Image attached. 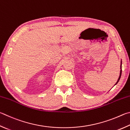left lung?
I'll list each match as a JSON object with an SVG mask.
<instances>
[{
	"instance_id": "obj_1",
	"label": "left lung",
	"mask_w": 130,
	"mask_h": 130,
	"mask_svg": "<svg viewBox=\"0 0 130 130\" xmlns=\"http://www.w3.org/2000/svg\"><path fill=\"white\" fill-rule=\"evenodd\" d=\"M121 71H120V75H119V78H118V81H117V83L115 84V85H117V84H118V82H119V79H120V78H121V74H122V60H121Z\"/></svg>"
}]
</instances>
